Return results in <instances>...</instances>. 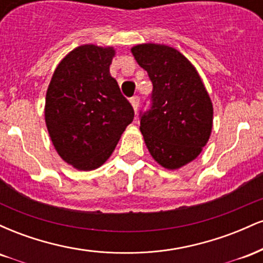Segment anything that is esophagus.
<instances>
[{
	"mask_svg": "<svg viewBox=\"0 0 263 263\" xmlns=\"http://www.w3.org/2000/svg\"><path fill=\"white\" fill-rule=\"evenodd\" d=\"M129 102H131V105H132V107H134L135 112H137L138 105H140V98H138V96H134V98L129 99Z\"/></svg>",
	"mask_w": 263,
	"mask_h": 263,
	"instance_id": "34e87169",
	"label": "esophagus"
}]
</instances>
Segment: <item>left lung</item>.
<instances>
[{"label": "left lung", "mask_w": 263, "mask_h": 263, "mask_svg": "<svg viewBox=\"0 0 263 263\" xmlns=\"http://www.w3.org/2000/svg\"><path fill=\"white\" fill-rule=\"evenodd\" d=\"M131 52L153 86L148 108L140 111L146 146L159 164L177 170L197 158L209 140L210 98L194 66L174 48L140 44Z\"/></svg>", "instance_id": "left-lung-1"}]
</instances>
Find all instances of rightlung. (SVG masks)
Returning a JSON list of instances; mask_svg holds the SVG:
<instances>
[{"label":"right lung","instance_id":"obj_1","mask_svg":"<svg viewBox=\"0 0 263 263\" xmlns=\"http://www.w3.org/2000/svg\"><path fill=\"white\" fill-rule=\"evenodd\" d=\"M115 50L80 45L54 71L45 123L59 156L80 171L100 167L114 152L135 111L110 75Z\"/></svg>","mask_w":263,"mask_h":263}]
</instances>
